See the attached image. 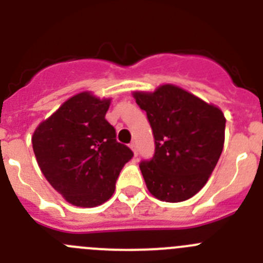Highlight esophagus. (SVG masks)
<instances>
[{
  "instance_id": "1",
  "label": "esophagus",
  "mask_w": 263,
  "mask_h": 263,
  "mask_svg": "<svg viewBox=\"0 0 263 263\" xmlns=\"http://www.w3.org/2000/svg\"><path fill=\"white\" fill-rule=\"evenodd\" d=\"M130 148H132V150H133V153H134V155H138V147H137V143L136 142H132L130 143Z\"/></svg>"
}]
</instances>
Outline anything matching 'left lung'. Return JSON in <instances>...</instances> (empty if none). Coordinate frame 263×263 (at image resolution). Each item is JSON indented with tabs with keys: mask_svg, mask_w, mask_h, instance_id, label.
<instances>
[{
	"mask_svg": "<svg viewBox=\"0 0 263 263\" xmlns=\"http://www.w3.org/2000/svg\"><path fill=\"white\" fill-rule=\"evenodd\" d=\"M134 99L154 136V155L139 163L147 190L167 203L187 200L204 187L221 155L222 111L171 84L136 92Z\"/></svg>",
	"mask_w": 263,
	"mask_h": 263,
	"instance_id": "obj_1",
	"label": "left lung"
}]
</instances>
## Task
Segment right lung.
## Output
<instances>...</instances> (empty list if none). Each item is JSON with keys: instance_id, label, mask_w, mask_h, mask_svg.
I'll return each instance as SVG.
<instances>
[{"instance_id": "obj_1", "label": "right lung", "mask_w": 263, "mask_h": 263, "mask_svg": "<svg viewBox=\"0 0 263 263\" xmlns=\"http://www.w3.org/2000/svg\"><path fill=\"white\" fill-rule=\"evenodd\" d=\"M110 100L88 92L71 97L32 136L41 171L68 203L97 206L116 190L121 170L133 158L117 142L116 129L105 120Z\"/></svg>"}]
</instances>
